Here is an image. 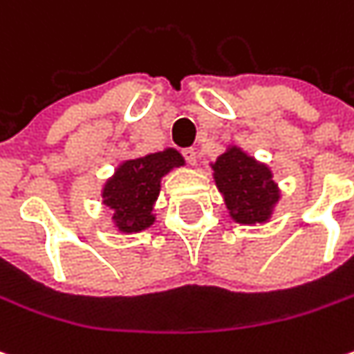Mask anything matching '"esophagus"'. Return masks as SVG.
<instances>
[{
    "label": "esophagus",
    "instance_id": "obj_1",
    "mask_svg": "<svg viewBox=\"0 0 354 354\" xmlns=\"http://www.w3.org/2000/svg\"><path fill=\"white\" fill-rule=\"evenodd\" d=\"M182 156L186 158L188 164H192V166L198 162V152H196L194 148H184V150H182Z\"/></svg>",
    "mask_w": 354,
    "mask_h": 354
}]
</instances>
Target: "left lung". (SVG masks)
<instances>
[{"mask_svg":"<svg viewBox=\"0 0 354 354\" xmlns=\"http://www.w3.org/2000/svg\"><path fill=\"white\" fill-rule=\"evenodd\" d=\"M214 180L230 216L238 223H266L279 202V188L266 164L230 147L212 164Z\"/></svg>","mask_w":354,"mask_h":354,"instance_id":"obj_1","label":"left lung"}]
</instances>
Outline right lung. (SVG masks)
I'll list each match as a JSON object with an SVG mask.
<instances>
[{
  "instance_id": "obj_1",
  "label": "right lung",
  "mask_w": 354,
  "mask_h": 354,
  "mask_svg": "<svg viewBox=\"0 0 354 354\" xmlns=\"http://www.w3.org/2000/svg\"><path fill=\"white\" fill-rule=\"evenodd\" d=\"M184 166L182 154L174 148L124 160L113 178L104 182L102 204L113 209V222L122 234H138L150 227L154 202L160 194V180L170 170Z\"/></svg>"
}]
</instances>
